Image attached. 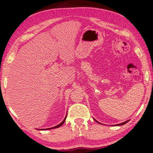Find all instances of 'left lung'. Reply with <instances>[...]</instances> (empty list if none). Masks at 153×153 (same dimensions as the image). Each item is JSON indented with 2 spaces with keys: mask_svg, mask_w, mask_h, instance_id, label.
Instances as JSON below:
<instances>
[{
  "mask_svg": "<svg viewBox=\"0 0 153 153\" xmlns=\"http://www.w3.org/2000/svg\"><path fill=\"white\" fill-rule=\"evenodd\" d=\"M94 120L95 121H96V122H97L98 123H99L98 121H97L96 120H95V119H94ZM128 121H129V120H128V121H125V122H123V123H119V124H117V125H116V126H120V125H125V123H127Z\"/></svg>",
  "mask_w": 153,
  "mask_h": 153,
  "instance_id": "1",
  "label": "left lung"
}]
</instances>
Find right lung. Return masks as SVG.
I'll use <instances>...</instances> for the list:
<instances>
[{"instance_id": "add662e5", "label": "right lung", "mask_w": 153, "mask_h": 153, "mask_svg": "<svg viewBox=\"0 0 153 153\" xmlns=\"http://www.w3.org/2000/svg\"><path fill=\"white\" fill-rule=\"evenodd\" d=\"M67 116V115H66ZM65 119H66V117H65V119H64V121H63L61 123H59V125H56V126H55V127H51V128H44V129H42V130H49V129H52V128H58V127H59L60 126H62V125L64 124V123L65 122Z\"/></svg>"}]
</instances>
